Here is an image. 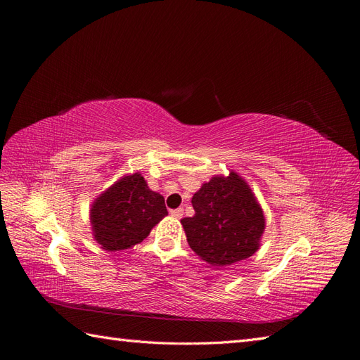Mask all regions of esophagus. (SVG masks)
I'll use <instances>...</instances> for the list:
<instances>
[{"label":"esophagus","instance_id":"esophagus-1","mask_svg":"<svg viewBox=\"0 0 360 360\" xmlns=\"http://www.w3.org/2000/svg\"><path fill=\"white\" fill-rule=\"evenodd\" d=\"M169 213H171L172 217H176V219H180V217L183 216V209H181V207H179V209H174Z\"/></svg>","mask_w":360,"mask_h":360}]
</instances>
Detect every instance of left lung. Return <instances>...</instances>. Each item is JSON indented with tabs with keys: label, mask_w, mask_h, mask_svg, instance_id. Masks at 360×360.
I'll use <instances>...</instances> for the list:
<instances>
[{
	"label": "left lung",
	"mask_w": 360,
	"mask_h": 360,
	"mask_svg": "<svg viewBox=\"0 0 360 360\" xmlns=\"http://www.w3.org/2000/svg\"><path fill=\"white\" fill-rule=\"evenodd\" d=\"M195 214L183 217L188 243L213 266H230L249 258L259 246L264 214L248 183L236 172L213 177L193 195Z\"/></svg>",
	"instance_id": "obj_1"
}]
</instances>
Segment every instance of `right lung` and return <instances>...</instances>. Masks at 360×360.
Returning <instances> with one entry per match:
<instances>
[{"mask_svg": "<svg viewBox=\"0 0 360 360\" xmlns=\"http://www.w3.org/2000/svg\"><path fill=\"white\" fill-rule=\"evenodd\" d=\"M167 214L162 195L150 191L144 177L135 172L94 201L90 219L97 243L115 252L143 242Z\"/></svg>", "mask_w": 360, "mask_h": 360, "instance_id": "obj_1", "label": "right lung"}]
</instances>
